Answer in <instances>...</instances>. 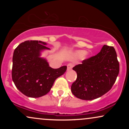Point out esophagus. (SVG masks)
I'll return each mask as SVG.
<instances>
[{
	"label": "esophagus",
	"mask_w": 129,
	"mask_h": 129,
	"mask_svg": "<svg viewBox=\"0 0 129 129\" xmlns=\"http://www.w3.org/2000/svg\"><path fill=\"white\" fill-rule=\"evenodd\" d=\"M72 67H73V64L71 63H69V64L67 65V71H70L72 69Z\"/></svg>",
	"instance_id": "esophagus-1"
}]
</instances>
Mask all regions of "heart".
<instances>
[{"label":"heart","mask_w":129,"mask_h":129,"mask_svg":"<svg viewBox=\"0 0 129 129\" xmlns=\"http://www.w3.org/2000/svg\"><path fill=\"white\" fill-rule=\"evenodd\" d=\"M87 51H85V50H76L75 52L73 53V56H75V57H78V58H81V57H84V56L86 54Z\"/></svg>","instance_id":"obj_1"}]
</instances>
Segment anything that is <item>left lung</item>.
Here are the masks:
<instances>
[{
    "label": "left lung",
    "instance_id": "obj_1",
    "mask_svg": "<svg viewBox=\"0 0 129 129\" xmlns=\"http://www.w3.org/2000/svg\"><path fill=\"white\" fill-rule=\"evenodd\" d=\"M73 70L77 73L71 87L74 95L83 100L98 98L111 89L119 74L116 51L104 45L96 55L84 60Z\"/></svg>",
    "mask_w": 129,
    "mask_h": 129
}]
</instances>
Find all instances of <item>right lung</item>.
I'll list each match as a JSON object with an SVG mask.
<instances>
[{
  "instance_id": "right-lung-1",
  "label": "right lung",
  "mask_w": 129,
  "mask_h": 129,
  "mask_svg": "<svg viewBox=\"0 0 129 129\" xmlns=\"http://www.w3.org/2000/svg\"><path fill=\"white\" fill-rule=\"evenodd\" d=\"M46 42L26 41L17 46L13 56L12 79L16 87L28 97L39 98L50 91L57 78L67 70V66L50 67L41 53L50 48Z\"/></svg>"
}]
</instances>
